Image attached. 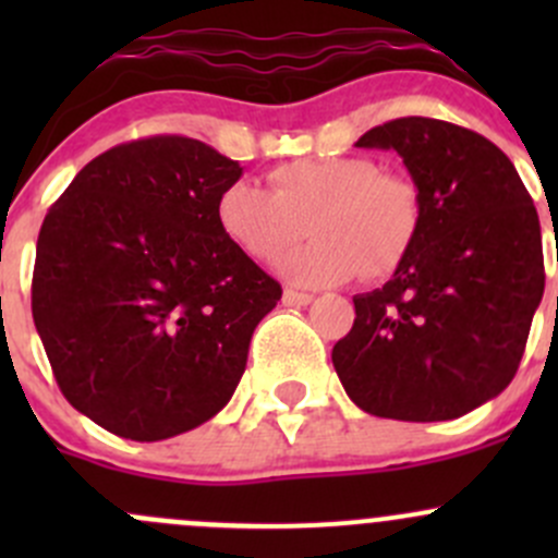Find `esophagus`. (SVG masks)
Wrapping results in <instances>:
<instances>
[{
  "mask_svg": "<svg viewBox=\"0 0 558 558\" xmlns=\"http://www.w3.org/2000/svg\"><path fill=\"white\" fill-rule=\"evenodd\" d=\"M311 302H313L311 294H302V291H294V289L283 291V305L286 307H307Z\"/></svg>",
  "mask_w": 558,
  "mask_h": 558,
  "instance_id": "34e87169",
  "label": "esophagus"
}]
</instances>
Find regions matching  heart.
I'll use <instances>...</instances> for the list:
<instances>
[{"mask_svg": "<svg viewBox=\"0 0 558 558\" xmlns=\"http://www.w3.org/2000/svg\"><path fill=\"white\" fill-rule=\"evenodd\" d=\"M272 191L232 180L216 196V223L247 258L272 264L305 232L313 243L280 264L289 283L320 289L359 272L388 278L408 262L424 227L415 180L369 156H305L269 172Z\"/></svg>", "mask_w": 558, "mask_h": 558, "instance_id": "1", "label": "heart"}]
</instances>
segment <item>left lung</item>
<instances>
[{"label":"left lung","mask_w":558,"mask_h":558,"mask_svg":"<svg viewBox=\"0 0 558 558\" xmlns=\"http://www.w3.org/2000/svg\"><path fill=\"white\" fill-rule=\"evenodd\" d=\"M356 148L402 156L424 196V227L384 289L353 296L356 320L331 362L364 413L459 418L519 369L545 289L537 210L513 161L456 123L397 118Z\"/></svg>","instance_id":"1"}]
</instances>
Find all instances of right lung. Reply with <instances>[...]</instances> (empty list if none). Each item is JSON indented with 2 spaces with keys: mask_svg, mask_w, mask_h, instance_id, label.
Listing matches in <instances>:
<instances>
[{
  "mask_svg": "<svg viewBox=\"0 0 558 558\" xmlns=\"http://www.w3.org/2000/svg\"><path fill=\"white\" fill-rule=\"evenodd\" d=\"M243 167L178 134L116 145L75 174L37 238L32 315L66 402L156 442L221 413L280 283L216 223Z\"/></svg>",
  "mask_w": 558,
  "mask_h": 558,
  "instance_id": "obj_1",
  "label": "right lung"
}]
</instances>
